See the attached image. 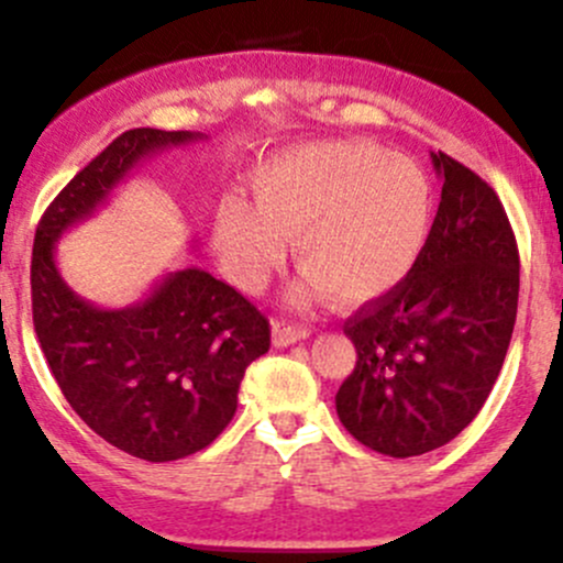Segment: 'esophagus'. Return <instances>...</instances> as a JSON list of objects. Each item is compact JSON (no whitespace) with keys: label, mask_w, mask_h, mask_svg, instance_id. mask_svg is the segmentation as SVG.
Segmentation results:
<instances>
[{"label":"esophagus","mask_w":563,"mask_h":563,"mask_svg":"<svg viewBox=\"0 0 563 563\" xmlns=\"http://www.w3.org/2000/svg\"><path fill=\"white\" fill-rule=\"evenodd\" d=\"M310 333L312 331L307 329V325L291 323V320H275V323H272V342H275V347H288V344L307 339Z\"/></svg>","instance_id":"34e87169"}]
</instances>
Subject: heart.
<instances>
[{
    "label": "heart",
    "instance_id": "obj_1",
    "mask_svg": "<svg viewBox=\"0 0 563 563\" xmlns=\"http://www.w3.org/2000/svg\"><path fill=\"white\" fill-rule=\"evenodd\" d=\"M251 184L256 207L230 195L213 216L216 256L243 291L267 283L294 238L305 296L368 305L395 291L428 245V173L372 141L296 146L258 165Z\"/></svg>",
    "mask_w": 563,
    "mask_h": 563
}]
</instances>
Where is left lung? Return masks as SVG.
I'll return each mask as SVG.
<instances>
[{"label": "left lung", "mask_w": 563, "mask_h": 563, "mask_svg": "<svg viewBox=\"0 0 563 563\" xmlns=\"http://www.w3.org/2000/svg\"><path fill=\"white\" fill-rule=\"evenodd\" d=\"M441 206L417 267L344 323L357 352L336 413L374 452L419 456L473 422L489 398L518 310V245L497 191L432 152Z\"/></svg>", "instance_id": "8db88e82"}]
</instances>
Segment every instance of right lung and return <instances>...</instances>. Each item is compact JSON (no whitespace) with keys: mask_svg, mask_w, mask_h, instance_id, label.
<instances>
[{"mask_svg":"<svg viewBox=\"0 0 563 563\" xmlns=\"http://www.w3.org/2000/svg\"><path fill=\"white\" fill-rule=\"evenodd\" d=\"M206 139L135 128L60 189L36 227L31 253L34 331L60 393L92 432L146 462L200 452L238 411L245 368L269 350V320L211 272H168L144 301L90 305L55 267V243L144 157Z\"/></svg>","mask_w":563,"mask_h":563,"instance_id":"obj_1","label":"right lung"}]
</instances>
